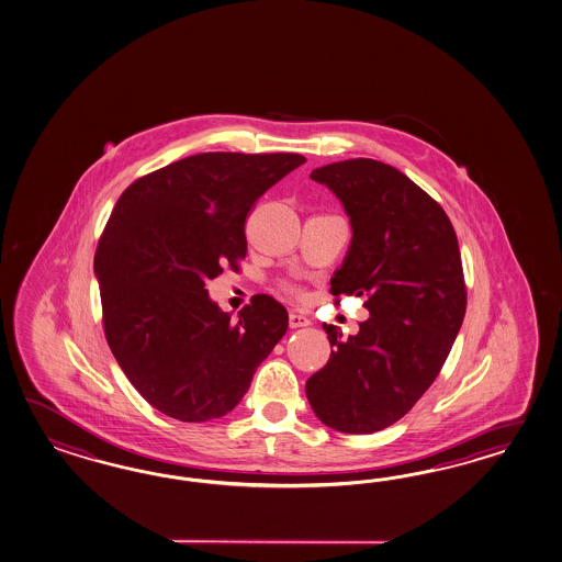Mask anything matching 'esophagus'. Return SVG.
<instances>
[{
	"mask_svg": "<svg viewBox=\"0 0 562 562\" xmlns=\"http://www.w3.org/2000/svg\"><path fill=\"white\" fill-rule=\"evenodd\" d=\"M289 326L291 327H305L310 326V319L303 314H289Z\"/></svg>",
	"mask_w": 562,
	"mask_h": 562,
	"instance_id": "34e87169",
	"label": "esophagus"
}]
</instances>
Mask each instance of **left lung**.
I'll list each match as a JSON object with an SVG mask.
<instances>
[{
	"label": "left lung",
	"instance_id": "8db88e82",
	"mask_svg": "<svg viewBox=\"0 0 562 562\" xmlns=\"http://www.w3.org/2000/svg\"><path fill=\"white\" fill-rule=\"evenodd\" d=\"M346 210L352 240L329 285L368 295L356 336L326 326L327 364L305 384L315 417L364 435L405 417L443 368L465 315V283L453 224L403 171L376 159L315 168Z\"/></svg>",
	"mask_w": 562,
	"mask_h": 562
}]
</instances>
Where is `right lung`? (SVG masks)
<instances>
[{
    "mask_svg": "<svg viewBox=\"0 0 562 562\" xmlns=\"http://www.w3.org/2000/svg\"><path fill=\"white\" fill-rule=\"evenodd\" d=\"M305 164L300 154H198L135 180L94 255L109 348L159 413L183 423L224 417L285 336L288 310L255 295L236 319L206 281L247 255L245 221L259 198Z\"/></svg>",
    "mask_w": 562,
    "mask_h": 562,
    "instance_id": "right-lung-1",
    "label": "right lung"
}]
</instances>
